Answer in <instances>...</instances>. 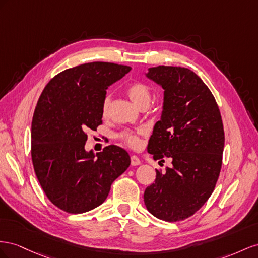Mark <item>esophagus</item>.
Wrapping results in <instances>:
<instances>
[{
    "label": "esophagus",
    "instance_id": "34e87169",
    "mask_svg": "<svg viewBox=\"0 0 258 258\" xmlns=\"http://www.w3.org/2000/svg\"><path fill=\"white\" fill-rule=\"evenodd\" d=\"M131 164L133 166L139 165V164H141V160H139L136 156H132L131 157Z\"/></svg>",
    "mask_w": 258,
    "mask_h": 258
}]
</instances>
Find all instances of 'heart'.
Listing matches in <instances>:
<instances>
[{
    "instance_id": "1",
    "label": "heart",
    "mask_w": 258,
    "mask_h": 258,
    "mask_svg": "<svg viewBox=\"0 0 258 258\" xmlns=\"http://www.w3.org/2000/svg\"><path fill=\"white\" fill-rule=\"evenodd\" d=\"M126 93L130 98L133 100L134 104L139 108L148 107L151 101V90L148 85H146L143 82H134L131 83L127 88ZM112 97L111 94H106L101 101V114L104 117L108 116L110 112V108H111ZM146 135V131L144 128L139 130H124L117 135L119 141H121L125 146L128 148L137 149L141 147L142 144V136Z\"/></svg>"
}]
</instances>
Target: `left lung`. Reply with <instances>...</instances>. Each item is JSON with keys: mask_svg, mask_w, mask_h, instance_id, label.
Instances as JSON below:
<instances>
[{"mask_svg": "<svg viewBox=\"0 0 258 258\" xmlns=\"http://www.w3.org/2000/svg\"><path fill=\"white\" fill-rule=\"evenodd\" d=\"M147 77L164 90L163 111L154 125L148 152L170 159L165 173L145 190L146 208L165 222L192 216L214 191L223 163L225 133L222 115L210 88L194 71L158 66Z\"/></svg>", "mask_w": 258, "mask_h": 258, "instance_id": "8db88e82", "label": "left lung"}]
</instances>
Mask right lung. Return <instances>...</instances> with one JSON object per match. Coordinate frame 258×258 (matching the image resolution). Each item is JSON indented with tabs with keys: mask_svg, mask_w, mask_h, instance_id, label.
I'll return each instance as SVG.
<instances>
[{
	"mask_svg": "<svg viewBox=\"0 0 258 258\" xmlns=\"http://www.w3.org/2000/svg\"><path fill=\"white\" fill-rule=\"evenodd\" d=\"M131 67L95 61L58 73L44 88L31 125V158L40 185L55 207L80 214L104 202L112 182L131 164L128 153L110 145L86 152L87 130L102 124L109 85Z\"/></svg>",
	"mask_w": 258,
	"mask_h": 258,
	"instance_id": "obj_1",
	"label": "right lung"
}]
</instances>
